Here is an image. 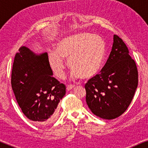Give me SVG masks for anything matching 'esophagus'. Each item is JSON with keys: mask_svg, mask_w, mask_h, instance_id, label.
Masks as SVG:
<instances>
[{"mask_svg": "<svg viewBox=\"0 0 148 148\" xmlns=\"http://www.w3.org/2000/svg\"><path fill=\"white\" fill-rule=\"evenodd\" d=\"M74 88H75V86H74V85H68V86H67V90L68 91H69Z\"/></svg>", "mask_w": 148, "mask_h": 148, "instance_id": "34e87169", "label": "esophagus"}]
</instances>
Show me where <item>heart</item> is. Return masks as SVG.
<instances>
[{
  "label": "heart",
  "mask_w": 148,
  "mask_h": 148,
  "mask_svg": "<svg viewBox=\"0 0 148 148\" xmlns=\"http://www.w3.org/2000/svg\"><path fill=\"white\" fill-rule=\"evenodd\" d=\"M106 53V44L99 35L81 33L61 39L56 45L55 51L49 52L51 68L59 79L65 76L63 58L68 59L72 76L90 79L102 67Z\"/></svg>",
  "instance_id": "obj_1"
}]
</instances>
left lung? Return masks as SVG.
I'll return each instance as SVG.
<instances>
[{
	"mask_svg": "<svg viewBox=\"0 0 148 148\" xmlns=\"http://www.w3.org/2000/svg\"><path fill=\"white\" fill-rule=\"evenodd\" d=\"M138 86V70L126 45L113 35L111 51L100 74L88 81L86 103L93 114L112 120L125 113Z\"/></svg>",
	"mask_w": 148,
	"mask_h": 148,
	"instance_id": "left-lung-1",
	"label": "left lung"
}]
</instances>
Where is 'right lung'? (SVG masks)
<instances>
[{
	"mask_svg": "<svg viewBox=\"0 0 148 148\" xmlns=\"http://www.w3.org/2000/svg\"><path fill=\"white\" fill-rule=\"evenodd\" d=\"M11 84L27 118L38 125L51 123L66 88L53 76L47 52L37 54L25 46L20 47L15 55Z\"/></svg>",
	"mask_w": 148,
	"mask_h": 148,
	"instance_id": "obj_1",
	"label": "right lung"
}]
</instances>
